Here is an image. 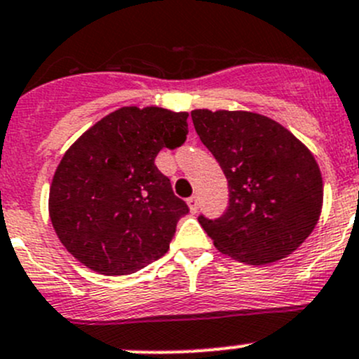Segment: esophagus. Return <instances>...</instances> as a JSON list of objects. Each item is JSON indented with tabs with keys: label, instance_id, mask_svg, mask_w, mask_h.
<instances>
[{
	"label": "esophagus",
	"instance_id": "obj_1",
	"mask_svg": "<svg viewBox=\"0 0 359 359\" xmlns=\"http://www.w3.org/2000/svg\"><path fill=\"white\" fill-rule=\"evenodd\" d=\"M187 206H189L191 213H196L198 208H200V205H198V196H191L189 200H187Z\"/></svg>",
	"mask_w": 359,
	"mask_h": 359
}]
</instances>
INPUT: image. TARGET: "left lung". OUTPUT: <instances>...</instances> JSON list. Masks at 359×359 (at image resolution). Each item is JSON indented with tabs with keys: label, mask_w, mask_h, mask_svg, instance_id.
<instances>
[{
	"label": "left lung",
	"mask_w": 359,
	"mask_h": 359,
	"mask_svg": "<svg viewBox=\"0 0 359 359\" xmlns=\"http://www.w3.org/2000/svg\"><path fill=\"white\" fill-rule=\"evenodd\" d=\"M191 118L229 186L226 213L198 219L217 250L250 266L295 252L323 206V179L313 153L290 130L257 112L194 109Z\"/></svg>",
	"instance_id": "left-lung-1"
}]
</instances>
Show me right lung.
<instances>
[{
  "mask_svg": "<svg viewBox=\"0 0 359 359\" xmlns=\"http://www.w3.org/2000/svg\"><path fill=\"white\" fill-rule=\"evenodd\" d=\"M187 112L126 106L90 126L66 151L50 186L48 213L60 243L106 276L165 255L189 212L154 165L187 135Z\"/></svg>",
  "mask_w": 359,
  "mask_h": 359,
  "instance_id": "right-lung-1",
  "label": "right lung"
}]
</instances>
